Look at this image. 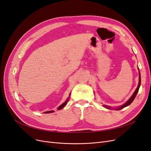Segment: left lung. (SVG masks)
Instances as JSON below:
<instances>
[{
    "instance_id": "1",
    "label": "left lung",
    "mask_w": 151,
    "mask_h": 151,
    "mask_svg": "<svg viewBox=\"0 0 151 151\" xmlns=\"http://www.w3.org/2000/svg\"><path fill=\"white\" fill-rule=\"evenodd\" d=\"M140 82H141V80H140V71H139V85H138V86H137V89H136V90L135 91V92L134 93L133 95H132V96H131V98L129 99V101H128L127 102H126L123 105H122V106H120L119 108H117V109H116L117 110H119V109H123V108H125V107H126V106H129V105H130V104L132 103V101H134L135 98V96H136L137 94L138 91H139V87H140ZM104 106L105 108H110L107 106H105V105H104Z\"/></svg>"
}]
</instances>
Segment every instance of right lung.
Masks as SVG:
<instances>
[{
    "mask_svg": "<svg viewBox=\"0 0 151 151\" xmlns=\"http://www.w3.org/2000/svg\"><path fill=\"white\" fill-rule=\"evenodd\" d=\"M68 99H67V101H66L65 103H63L62 104H61L60 106L58 108V109H61L62 108H63V107H64V106H65V104H67V103L68 102ZM53 112H54V111H46V112H45V113H53Z\"/></svg>",
    "mask_w": 151,
    "mask_h": 151,
    "instance_id": "right-lung-1",
    "label": "right lung"
}]
</instances>
